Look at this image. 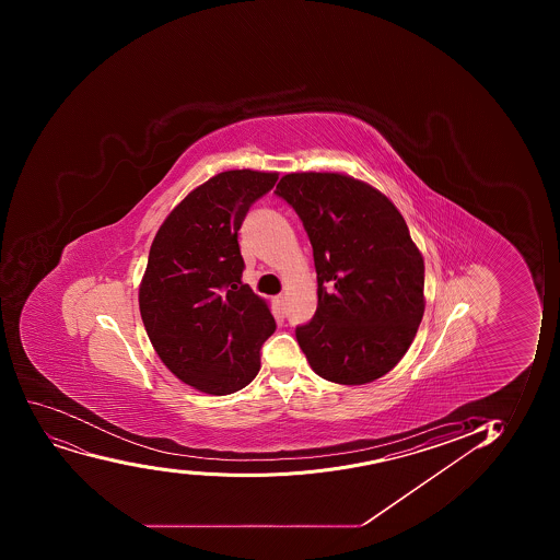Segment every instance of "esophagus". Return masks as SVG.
<instances>
[{
	"instance_id": "34e87169",
	"label": "esophagus",
	"mask_w": 560,
	"mask_h": 560,
	"mask_svg": "<svg viewBox=\"0 0 560 560\" xmlns=\"http://www.w3.org/2000/svg\"><path fill=\"white\" fill-rule=\"evenodd\" d=\"M276 303H277V306H279V308H281V311H284V305H287V298H284L283 294L277 295Z\"/></svg>"
}]
</instances>
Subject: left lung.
<instances>
[{
	"label": "left lung",
	"instance_id": "1",
	"mask_svg": "<svg viewBox=\"0 0 560 560\" xmlns=\"http://www.w3.org/2000/svg\"><path fill=\"white\" fill-rule=\"evenodd\" d=\"M273 194L300 215L314 249L317 308L295 338L312 371L363 385L385 376L423 317L425 266L396 206L339 173H290Z\"/></svg>",
	"mask_w": 560,
	"mask_h": 560
}]
</instances>
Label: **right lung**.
<instances>
[{
    "mask_svg": "<svg viewBox=\"0 0 560 560\" xmlns=\"http://www.w3.org/2000/svg\"><path fill=\"white\" fill-rule=\"evenodd\" d=\"M277 173L233 170L194 189L151 244L140 316L162 363L200 393L246 387L276 330L270 308L243 284L238 230Z\"/></svg>",
    "mask_w": 560,
    "mask_h": 560,
    "instance_id": "add662e5",
    "label": "right lung"
}]
</instances>
